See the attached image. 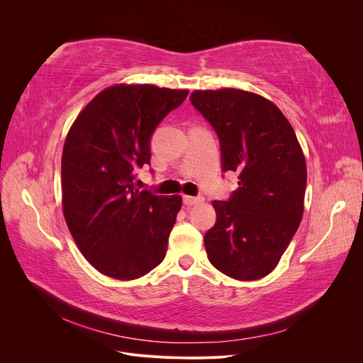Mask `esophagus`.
I'll use <instances>...</instances> for the list:
<instances>
[{
    "instance_id": "esophagus-1",
    "label": "esophagus",
    "mask_w": 363,
    "mask_h": 363,
    "mask_svg": "<svg viewBox=\"0 0 363 363\" xmlns=\"http://www.w3.org/2000/svg\"><path fill=\"white\" fill-rule=\"evenodd\" d=\"M201 201H203V196H189V195L183 196V203L186 206H194V204H199Z\"/></svg>"
}]
</instances>
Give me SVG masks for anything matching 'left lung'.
Listing matches in <instances>:
<instances>
[{
	"instance_id": "1",
	"label": "left lung",
	"mask_w": 363,
	"mask_h": 363,
	"mask_svg": "<svg viewBox=\"0 0 363 363\" xmlns=\"http://www.w3.org/2000/svg\"><path fill=\"white\" fill-rule=\"evenodd\" d=\"M191 103L221 142L223 171L239 174L228 201H213L207 257L225 276L257 280L279 265L304 212V152L280 108L255 92L194 91Z\"/></svg>"
}]
</instances>
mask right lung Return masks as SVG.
<instances>
[{"instance_id": "obj_1", "label": "right lung", "mask_w": 363, "mask_h": 363, "mask_svg": "<svg viewBox=\"0 0 363 363\" xmlns=\"http://www.w3.org/2000/svg\"><path fill=\"white\" fill-rule=\"evenodd\" d=\"M188 89L113 84L72 123L62 152V207L77 247L107 277L135 280L164 259L182 195L135 188L150 139Z\"/></svg>"}]
</instances>
